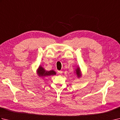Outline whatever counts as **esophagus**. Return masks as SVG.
I'll return each mask as SVG.
<instances>
[{
  "label": "esophagus",
  "instance_id": "esophagus-1",
  "mask_svg": "<svg viewBox=\"0 0 120 120\" xmlns=\"http://www.w3.org/2000/svg\"><path fill=\"white\" fill-rule=\"evenodd\" d=\"M58 75H61L62 74V71H58Z\"/></svg>",
  "mask_w": 120,
  "mask_h": 120
}]
</instances>
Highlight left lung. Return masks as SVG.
Listing matches in <instances>:
<instances>
[{
	"mask_svg": "<svg viewBox=\"0 0 120 120\" xmlns=\"http://www.w3.org/2000/svg\"><path fill=\"white\" fill-rule=\"evenodd\" d=\"M74 73L78 78H80L81 76H82V72H81L80 68L79 66H78L76 68H75Z\"/></svg>",
	"mask_w": 120,
	"mask_h": 120,
	"instance_id": "left-lung-1",
	"label": "left lung"
}]
</instances>
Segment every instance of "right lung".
Listing matches in <instances>:
<instances>
[{
  "label": "right lung",
  "instance_id": "right-lung-1",
  "mask_svg": "<svg viewBox=\"0 0 120 120\" xmlns=\"http://www.w3.org/2000/svg\"><path fill=\"white\" fill-rule=\"evenodd\" d=\"M37 74L39 77H44L46 76H49L52 75H56V73L53 70L46 71L43 68L41 65H40L37 70Z\"/></svg>",
  "mask_w": 120,
  "mask_h": 120
}]
</instances>
